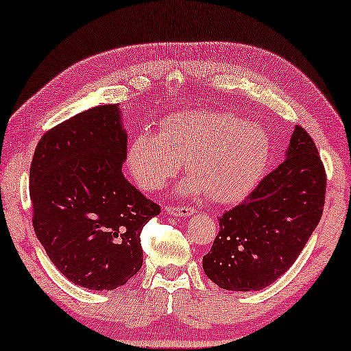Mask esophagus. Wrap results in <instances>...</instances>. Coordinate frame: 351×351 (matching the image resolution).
<instances>
[{
	"mask_svg": "<svg viewBox=\"0 0 351 351\" xmlns=\"http://www.w3.org/2000/svg\"><path fill=\"white\" fill-rule=\"evenodd\" d=\"M165 210L167 213L178 216V218H187V216L195 213V210L191 208V206H167Z\"/></svg>",
	"mask_w": 351,
	"mask_h": 351,
	"instance_id": "obj_1",
	"label": "esophagus"
}]
</instances>
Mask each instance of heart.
Segmentation results:
<instances>
[{
	"label": "heart",
	"mask_w": 351,
	"mask_h": 351,
	"mask_svg": "<svg viewBox=\"0 0 351 351\" xmlns=\"http://www.w3.org/2000/svg\"><path fill=\"white\" fill-rule=\"evenodd\" d=\"M270 151L269 133L259 124L234 112L184 111L167 117L160 133H138L127 164L143 189L157 191L186 160L191 178L181 191H205L210 200L229 204L259 181Z\"/></svg>",
	"instance_id": "heart-1"
}]
</instances>
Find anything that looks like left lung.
<instances>
[{"mask_svg": "<svg viewBox=\"0 0 351 351\" xmlns=\"http://www.w3.org/2000/svg\"><path fill=\"white\" fill-rule=\"evenodd\" d=\"M326 171L317 146L295 125L285 162L219 216L204 270L223 289L259 291L278 280L307 245L323 215Z\"/></svg>", "mask_w": 351, "mask_h": 351, "instance_id": "8db88e82", "label": "left lung"}]
</instances>
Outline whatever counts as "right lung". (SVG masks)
<instances>
[{
    "label": "right lung",
    "mask_w": 351,
    "mask_h": 351,
    "mask_svg": "<svg viewBox=\"0 0 351 351\" xmlns=\"http://www.w3.org/2000/svg\"><path fill=\"white\" fill-rule=\"evenodd\" d=\"M127 133L117 105L70 117L39 140L29 167L33 227L77 286L116 289L141 269L140 235L160 213L122 175Z\"/></svg>",
    "instance_id": "right-lung-1"
}]
</instances>
